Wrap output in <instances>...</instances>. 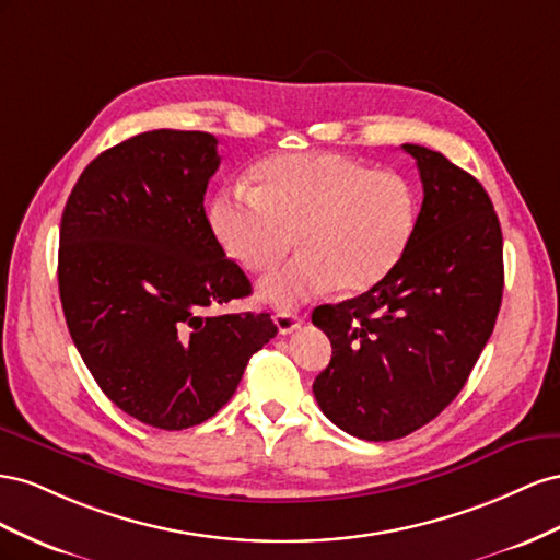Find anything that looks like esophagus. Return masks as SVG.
I'll return each instance as SVG.
<instances>
[{"label": "esophagus", "mask_w": 560, "mask_h": 560, "mask_svg": "<svg viewBox=\"0 0 560 560\" xmlns=\"http://www.w3.org/2000/svg\"><path fill=\"white\" fill-rule=\"evenodd\" d=\"M305 322V316H300L298 312H277L275 314V324L281 335H289L300 328V324Z\"/></svg>", "instance_id": "esophagus-1"}]
</instances>
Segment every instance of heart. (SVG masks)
<instances>
[{
  "label": "heart",
  "instance_id": "b5f03b06",
  "mask_svg": "<svg viewBox=\"0 0 560 560\" xmlns=\"http://www.w3.org/2000/svg\"><path fill=\"white\" fill-rule=\"evenodd\" d=\"M218 242L250 269L275 267L260 295L277 307L371 291L401 265L420 225V189L408 175L377 171L335 152H285L258 166V187H222L209 209Z\"/></svg>",
  "mask_w": 560,
  "mask_h": 560
}]
</instances>
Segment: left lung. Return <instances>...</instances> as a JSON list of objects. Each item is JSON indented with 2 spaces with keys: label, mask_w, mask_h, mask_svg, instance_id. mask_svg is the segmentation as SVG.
Segmentation results:
<instances>
[{
  "label": "left lung",
  "mask_w": 560,
  "mask_h": 560,
  "mask_svg": "<svg viewBox=\"0 0 560 560\" xmlns=\"http://www.w3.org/2000/svg\"><path fill=\"white\" fill-rule=\"evenodd\" d=\"M424 189L406 258L375 289L312 312L332 347L314 380L326 418L365 441L424 427L465 387L498 322L502 230L483 185L441 152L404 145Z\"/></svg>",
  "instance_id": "8db88e82"
}]
</instances>
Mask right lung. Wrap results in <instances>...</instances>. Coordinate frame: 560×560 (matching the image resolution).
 I'll return each mask as SVG.
<instances>
[{"instance_id":"obj_1","label":"right lung","mask_w":560,"mask_h":560,"mask_svg":"<svg viewBox=\"0 0 560 560\" xmlns=\"http://www.w3.org/2000/svg\"><path fill=\"white\" fill-rule=\"evenodd\" d=\"M220 166L203 131L159 129L105 150L60 220L58 289L72 342L112 404L156 429L201 424L277 335L269 314H211L250 295L203 195Z\"/></svg>"}]
</instances>
